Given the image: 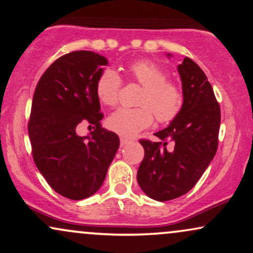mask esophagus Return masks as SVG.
I'll return each mask as SVG.
<instances>
[{"mask_svg": "<svg viewBox=\"0 0 253 253\" xmlns=\"http://www.w3.org/2000/svg\"><path fill=\"white\" fill-rule=\"evenodd\" d=\"M128 142H129V140L126 139V137H120V146L121 147L126 146Z\"/></svg>", "mask_w": 253, "mask_h": 253, "instance_id": "esophagus-1", "label": "esophagus"}]
</instances>
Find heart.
Here are the masks:
<instances>
[{"label":"heart","instance_id":"heart-1","mask_svg":"<svg viewBox=\"0 0 253 253\" xmlns=\"http://www.w3.org/2000/svg\"><path fill=\"white\" fill-rule=\"evenodd\" d=\"M129 76L142 85L140 107H120L108 117L107 126L123 136H133L149 127L153 114L159 123H169L181 111L183 97L175 83L167 81V73L148 59L136 60L127 68ZM121 79L117 71L107 68L95 83V93L101 104L113 106L118 101Z\"/></svg>","mask_w":253,"mask_h":253}]
</instances>
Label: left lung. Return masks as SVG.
<instances>
[{
	"instance_id": "obj_1",
	"label": "left lung",
	"mask_w": 253,
	"mask_h": 253,
	"mask_svg": "<svg viewBox=\"0 0 253 253\" xmlns=\"http://www.w3.org/2000/svg\"><path fill=\"white\" fill-rule=\"evenodd\" d=\"M177 71L183 93L181 111L165 129L154 134L161 141L140 140L145 156L137 170V183L147 196L160 202L193 189L218 146L220 110L206 73L188 57ZM167 139L174 145L168 150Z\"/></svg>"
}]
</instances>
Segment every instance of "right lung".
<instances>
[{"mask_svg":"<svg viewBox=\"0 0 253 253\" xmlns=\"http://www.w3.org/2000/svg\"><path fill=\"white\" fill-rule=\"evenodd\" d=\"M108 60L93 51H73L47 68L35 89L28 125L34 161L56 193L84 200L97 193L113 161L119 136L101 127L95 83ZM96 126L88 136L76 129Z\"/></svg>","mask_w":253,"mask_h":253,"instance_id":"add662e5","label":"right lung"}]
</instances>
